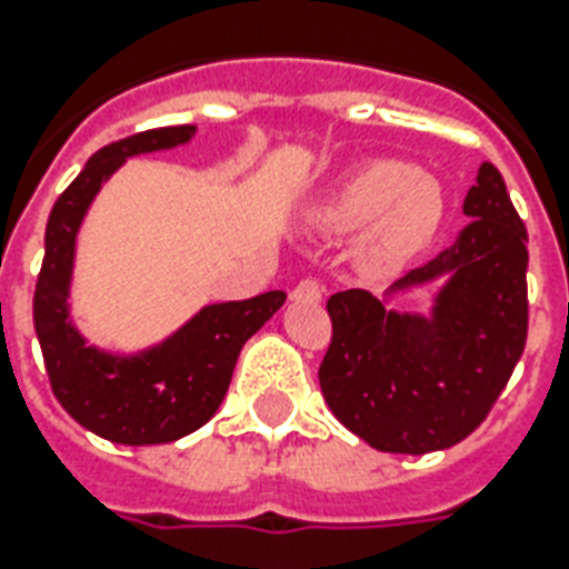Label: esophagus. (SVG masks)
Returning a JSON list of instances; mask_svg holds the SVG:
<instances>
[{
	"instance_id": "esophagus-1",
	"label": "esophagus",
	"mask_w": 569,
	"mask_h": 569,
	"mask_svg": "<svg viewBox=\"0 0 569 569\" xmlns=\"http://www.w3.org/2000/svg\"><path fill=\"white\" fill-rule=\"evenodd\" d=\"M321 295H325V289H321L319 280H312V277H307V280H301V283L295 286L292 289V301H307V303H319Z\"/></svg>"
}]
</instances>
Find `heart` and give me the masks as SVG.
Instances as JSON below:
<instances>
[{"instance_id":"obj_1","label":"heart","mask_w":569,"mask_h":569,"mask_svg":"<svg viewBox=\"0 0 569 569\" xmlns=\"http://www.w3.org/2000/svg\"><path fill=\"white\" fill-rule=\"evenodd\" d=\"M440 218L437 180L392 159L363 164L312 209V227L321 232H348L375 221L363 248L372 271H392L413 257L431 239Z\"/></svg>"}]
</instances>
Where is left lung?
<instances>
[{
	"mask_svg": "<svg viewBox=\"0 0 569 569\" xmlns=\"http://www.w3.org/2000/svg\"><path fill=\"white\" fill-rule=\"evenodd\" d=\"M472 221L392 292L440 280L431 316L389 310L366 289L330 295L333 337L319 366L321 396L372 449H449L485 422L529 333L526 223L502 173L485 162L463 200Z\"/></svg>",
	"mask_w": 569,
	"mask_h": 569,
	"instance_id": "obj_1",
	"label": "left lung"
}]
</instances>
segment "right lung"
<instances>
[{
    "mask_svg": "<svg viewBox=\"0 0 569 569\" xmlns=\"http://www.w3.org/2000/svg\"><path fill=\"white\" fill-rule=\"evenodd\" d=\"M194 127L147 129L102 147L58 197L47 221V253L34 286V330L52 392L76 422L120 446L173 442L221 407L241 346L274 316L286 292L209 303L173 337L138 355H109L84 342L70 319L76 232L102 182L129 156L171 150Z\"/></svg>",
    "mask_w": 569,
    "mask_h": 569,
    "instance_id": "1",
    "label": "right lung"
}]
</instances>
